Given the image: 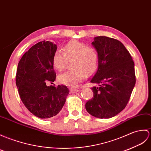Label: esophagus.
<instances>
[{
	"label": "esophagus",
	"instance_id": "34e87169",
	"mask_svg": "<svg viewBox=\"0 0 151 151\" xmlns=\"http://www.w3.org/2000/svg\"><path fill=\"white\" fill-rule=\"evenodd\" d=\"M78 91H79V90L78 89L72 88V89H70V93H75L78 92Z\"/></svg>",
	"mask_w": 151,
	"mask_h": 151
}]
</instances>
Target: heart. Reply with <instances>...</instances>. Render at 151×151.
Masks as SVG:
<instances>
[{
  "label": "heart",
  "instance_id": "1",
  "mask_svg": "<svg viewBox=\"0 0 151 151\" xmlns=\"http://www.w3.org/2000/svg\"><path fill=\"white\" fill-rule=\"evenodd\" d=\"M63 51H56L52 56V64L59 71L64 70L68 60L72 62L73 69L66 71L58 76L59 81L66 86L76 87L86 78L96 71L99 57L96 50L80 42H70L63 49Z\"/></svg>",
  "mask_w": 151,
  "mask_h": 151
}]
</instances>
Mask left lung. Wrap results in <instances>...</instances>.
Instances as JSON below:
<instances>
[{"label": "left lung", "mask_w": 151, "mask_h": 151, "mask_svg": "<svg viewBox=\"0 0 151 151\" xmlns=\"http://www.w3.org/2000/svg\"><path fill=\"white\" fill-rule=\"evenodd\" d=\"M93 46L99 53L96 72L90 82L93 97L86 109L93 116L110 118L127 106L136 83L134 63L121 42L107 37H96Z\"/></svg>", "instance_id": "1"}]
</instances>
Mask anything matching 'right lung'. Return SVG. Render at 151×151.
I'll return each instance as SVG.
<instances>
[{
    "mask_svg": "<svg viewBox=\"0 0 151 151\" xmlns=\"http://www.w3.org/2000/svg\"><path fill=\"white\" fill-rule=\"evenodd\" d=\"M57 45L42 41L25 52L19 62L16 85L21 100L31 113L40 118H50L59 113L69 94L66 86H47L56 73L52 59Z\"/></svg>",
    "mask_w": 151,
    "mask_h": 151,
    "instance_id": "1",
    "label": "right lung"
}]
</instances>
